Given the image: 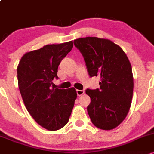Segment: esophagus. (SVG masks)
<instances>
[{
  "label": "esophagus",
  "instance_id": "1",
  "mask_svg": "<svg viewBox=\"0 0 154 154\" xmlns=\"http://www.w3.org/2000/svg\"><path fill=\"white\" fill-rule=\"evenodd\" d=\"M76 93H77L78 96H82V94H84V90H79V89H78V90H76Z\"/></svg>",
  "mask_w": 154,
  "mask_h": 154
}]
</instances>
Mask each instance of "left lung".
<instances>
[{"mask_svg": "<svg viewBox=\"0 0 154 154\" xmlns=\"http://www.w3.org/2000/svg\"><path fill=\"white\" fill-rule=\"evenodd\" d=\"M90 77L99 76L100 89L86 90L91 98L87 111L95 127L116 128L124 120L132 103L133 75L130 62L120 46L97 37L74 40Z\"/></svg>", "mask_w": 154, "mask_h": 154, "instance_id": "1", "label": "left lung"}]
</instances>
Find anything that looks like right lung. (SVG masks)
I'll list each match as a JSON object with an SVG mask.
<instances>
[{
  "instance_id": "add662e5",
  "label": "right lung",
  "mask_w": 154,
  "mask_h": 154,
  "mask_svg": "<svg viewBox=\"0 0 154 154\" xmlns=\"http://www.w3.org/2000/svg\"><path fill=\"white\" fill-rule=\"evenodd\" d=\"M72 46V41L46 45L25 53L17 67L19 89L27 111L39 125L49 131L66 125L77 97L73 87L51 88L54 78L58 79L60 62Z\"/></svg>"
}]
</instances>
